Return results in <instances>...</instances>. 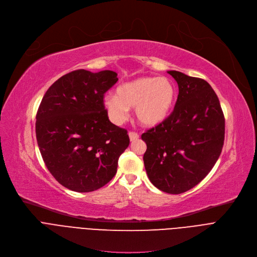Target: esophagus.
<instances>
[{"label": "esophagus", "instance_id": "1", "mask_svg": "<svg viewBox=\"0 0 257 257\" xmlns=\"http://www.w3.org/2000/svg\"><path fill=\"white\" fill-rule=\"evenodd\" d=\"M129 139L130 142H135L140 139V135L136 132H129Z\"/></svg>", "mask_w": 257, "mask_h": 257}]
</instances>
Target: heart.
Here are the masks:
<instances>
[{
    "label": "heart",
    "instance_id": "1",
    "mask_svg": "<svg viewBox=\"0 0 257 257\" xmlns=\"http://www.w3.org/2000/svg\"><path fill=\"white\" fill-rule=\"evenodd\" d=\"M116 95L103 99L107 112L115 123L126 118L129 108L135 107V117L145 127H155L164 122L172 111L177 91L166 77L142 76L119 84Z\"/></svg>",
    "mask_w": 257,
    "mask_h": 257
}]
</instances>
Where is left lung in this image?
I'll return each mask as SVG.
<instances>
[{"instance_id": "1", "label": "left lung", "mask_w": 257, "mask_h": 257, "mask_svg": "<svg viewBox=\"0 0 257 257\" xmlns=\"http://www.w3.org/2000/svg\"><path fill=\"white\" fill-rule=\"evenodd\" d=\"M179 85L174 111L145 132L144 163L151 183L169 194L190 190L217 162L224 143L225 119L219 99L201 78L167 71Z\"/></svg>"}]
</instances>
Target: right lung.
Masks as SVG:
<instances>
[{"label":"right lung","mask_w":257,"mask_h":257,"mask_svg":"<svg viewBox=\"0 0 257 257\" xmlns=\"http://www.w3.org/2000/svg\"><path fill=\"white\" fill-rule=\"evenodd\" d=\"M116 76L110 70H75L42 98L36 115L41 156L49 173L72 191L91 192L107 184L129 146L127 131L109 121L103 104Z\"/></svg>","instance_id":"right-lung-1"}]
</instances>
